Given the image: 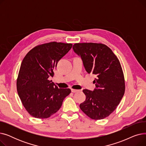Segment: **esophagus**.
I'll return each mask as SVG.
<instances>
[{
    "instance_id": "1",
    "label": "esophagus",
    "mask_w": 146,
    "mask_h": 146,
    "mask_svg": "<svg viewBox=\"0 0 146 146\" xmlns=\"http://www.w3.org/2000/svg\"><path fill=\"white\" fill-rule=\"evenodd\" d=\"M78 92H79V90H78V89H72V92H73V93Z\"/></svg>"
}]
</instances>
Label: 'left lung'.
Returning <instances> with one entry per match:
<instances>
[{
	"label": "left lung",
	"instance_id": "left-lung-1",
	"mask_svg": "<svg viewBox=\"0 0 146 146\" xmlns=\"http://www.w3.org/2000/svg\"><path fill=\"white\" fill-rule=\"evenodd\" d=\"M88 73L96 78L94 91L83 90L86 100L80 108L89 118L102 119L108 117L119 105L125 92V80L119 61L108 46L101 43L84 42L73 45Z\"/></svg>",
	"mask_w": 146,
	"mask_h": 146
}]
</instances>
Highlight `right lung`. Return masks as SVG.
Masks as SVG:
<instances>
[{
	"label": "right lung",
	"instance_id": "add662e5",
	"mask_svg": "<svg viewBox=\"0 0 146 146\" xmlns=\"http://www.w3.org/2000/svg\"><path fill=\"white\" fill-rule=\"evenodd\" d=\"M72 44L50 42L36 45L23 59L17 80L22 104L27 112L36 118H47L57 112L70 89L58 88L50 76L58 61L68 52Z\"/></svg>",
	"mask_w": 146,
	"mask_h": 146
}]
</instances>
